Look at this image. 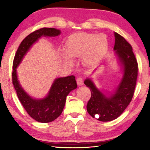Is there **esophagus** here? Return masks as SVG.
<instances>
[{
    "label": "esophagus",
    "mask_w": 150,
    "mask_h": 150,
    "mask_svg": "<svg viewBox=\"0 0 150 150\" xmlns=\"http://www.w3.org/2000/svg\"><path fill=\"white\" fill-rule=\"evenodd\" d=\"M83 82H84V80L82 77H78L77 79V83L79 86H81L83 85Z\"/></svg>",
    "instance_id": "1"
}]
</instances>
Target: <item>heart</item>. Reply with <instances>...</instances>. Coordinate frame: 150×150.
<instances>
[{"label": "heart", "instance_id": "1", "mask_svg": "<svg viewBox=\"0 0 150 150\" xmlns=\"http://www.w3.org/2000/svg\"><path fill=\"white\" fill-rule=\"evenodd\" d=\"M108 48V41L104 34L80 32L71 35L65 42L64 50L71 57L83 56L85 62L91 63L103 56ZM66 61L69 59L65 57Z\"/></svg>", "mask_w": 150, "mask_h": 150}]
</instances>
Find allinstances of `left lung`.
Listing matches in <instances>:
<instances>
[{
    "instance_id": "1",
    "label": "left lung",
    "mask_w": 150,
    "mask_h": 150,
    "mask_svg": "<svg viewBox=\"0 0 150 150\" xmlns=\"http://www.w3.org/2000/svg\"><path fill=\"white\" fill-rule=\"evenodd\" d=\"M115 37L114 50L124 71L123 77L115 92L106 96L96 87L90 79L84 81L91 92L87 105L88 113L102 122L115 120L127 108L132 99L138 77V62L131 45L118 33L115 32Z\"/></svg>"
}]
</instances>
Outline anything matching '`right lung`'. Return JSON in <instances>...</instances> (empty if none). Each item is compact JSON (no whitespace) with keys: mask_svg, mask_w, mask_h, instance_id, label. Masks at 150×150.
I'll use <instances>...</instances> for the list:
<instances>
[{"mask_svg":"<svg viewBox=\"0 0 150 150\" xmlns=\"http://www.w3.org/2000/svg\"><path fill=\"white\" fill-rule=\"evenodd\" d=\"M59 30L43 28L35 30L25 38L20 44L12 65V83L20 102L27 113L35 120L47 123L59 116L64 108L66 97L72 90L77 88L74 75L56 79L51 87L49 93L42 99H34L25 92L18 82L16 68L32 45L42 36L55 37L60 34Z\"/></svg>","mask_w":150,"mask_h":150,"instance_id":"right-lung-1","label":"right lung"}]
</instances>
